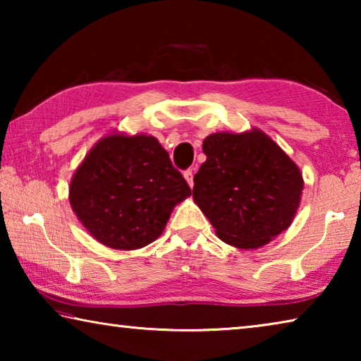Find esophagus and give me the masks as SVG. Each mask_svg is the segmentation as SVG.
I'll return each instance as SVG.
<instances>
[{
	"label": "esophagus",
	"mask_w": 361,
	"mask_h": 361,
	"mask_svg": "<svg viewBox=\"0 0 361 361\" xmlns=\"http://www.w3.org/2000/svg\"><path fill=\"white\" fill-rule=\"evenodd\" d=\"M185 178H186V181H188V185L189 186H194V173H192V169H188V170H185Z\"/></svg>",
	"instance_id": "obj_1"
}]
</instances>
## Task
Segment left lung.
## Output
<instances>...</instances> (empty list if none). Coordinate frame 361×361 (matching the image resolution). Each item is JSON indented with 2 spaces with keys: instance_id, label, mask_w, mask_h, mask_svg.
Returning <instances> with one entry per match:
<instances>
[{
  "instance_id": "1",
  "label": "left lung",
  "mask_w": 361,
  "mask_h": 361,
  "mask_svg": "<svg viewBox=\"0 0 361 361\" xmlns=\"http://www.w3.org/2000/svg\"><path fill=\"white\" fill-rule=\"evenodd\" d=\"M194 175L192 197L221 240L258 248L291 224L304 186L299 169L259 130L213 133Z\"/></svg>"
}]
</instances>
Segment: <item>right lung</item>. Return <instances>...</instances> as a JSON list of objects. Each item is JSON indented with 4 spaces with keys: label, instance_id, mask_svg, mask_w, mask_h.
<instances>
[{
    "label": "right lung",
    "instance_id": "right-lung-1",
    "mask_svg": "<svg viewBox=\"0 0 361 361\" xmlns=\"http://www.w3.org/2000/svg\"><path fill=\"white\" fill-rule=\"evenodd\" d=\"M191 188L154 137L109 135L76 170L70 204L103 245L135 250L162 234Z\"/></svg>",
    "mask_w": 361,
    "mask_h": 361
}]
</instances>
